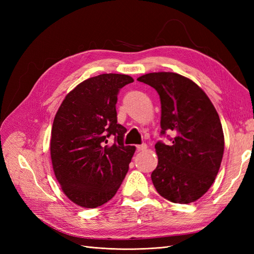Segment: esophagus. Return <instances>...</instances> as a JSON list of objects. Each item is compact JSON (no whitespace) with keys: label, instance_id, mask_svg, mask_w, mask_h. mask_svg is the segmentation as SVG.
I'll list each match as a JSON object with an SVG mask.
<instances>
[{"label":"esophagus","instance_id":"1","mask_svg":"<svg viewBox=\"0 0 254 254\" xmlns=\"http://www.w3.org/2000/svg\"><path fill=\"white\" fill-rule=\"evenodd\" d=\"M146 148H147V145L146 144H141L136 146V150L137 151H144Z\"/></svg>","mask_w":254,"mask_h":254}]
</instances>
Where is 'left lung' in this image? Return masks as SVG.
I'll use <instances>...</instances> for the list:
<instances>
[{
  "instance_id": "obj_1",
  "label": "left lung",
  "mask_w": 254,
  "mask_h": 254,
  "mask_svg": "<svg viewBox=\"0 0 254 254\" xmlns=\"http://www.w3.org/2000/svg\"><path fill=\"white\" fill-rule=\"evenodd\" d=\"M137 80L155 89L161 101V136L155 145L159 162L151 174L158 193L175 203L204 195L218 174L225 140L216 109L190 79L171 72L149 73ZM168 132L173 137L166 135Z\"/></svg>"
}]
</instances>
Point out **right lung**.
I'll return each instance as SVG.
<instances>
[{"instance_id":"add662e5","label":"right lung","mask_w":254,"mask_h":254,"mask_svg":"<svg viewBox=\"0 0 254 254\" xmlns=\"http://www.w3.org/2000/svg\"><path fill=\"white\" fill-rule=\"evenodd\" d=\"M131 82L130 76L113 73L84 80L65 96L54 119V173L67 198L82 207L108 202L128 172L135 146L124 145L127 129L118 124L117 103L120 90Z\"/></svg>"}]
</instances>
